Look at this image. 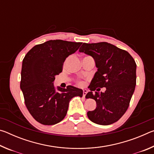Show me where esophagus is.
I'll return each mask as SVG.
<instances>
[{
  "label": "esophagus",
  "mask_w": 154,
  "mask_h": 154,
  "mask_svg": "<svg viewBox=\"0 0 154 154\" xmlns=\"http://www.w3.org/2000/svg\"><path fill=\"white\" fill-rule=\"evenodd\" d=\"M88 93V90H83V97L85 98V95H86V94Z\"/></svg>",
  "instance_id": "34e87169"
}]
</instances>
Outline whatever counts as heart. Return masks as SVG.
<instances>
[{
	"mask_svg": "<svg viewBox=\"0 0 154 154\" xmlns=\"http://www.w3.org/2000/svg\"><path fill=\"white\" fill-rule=\"evenodd\" d=\"M79 84L81 85H83V82H79Z\"/></svg>",
	"mask_w": 154,
	"mask_h": 154,
	"instance_id": "obj_1",
	"label": "heart"
}]
</instances>
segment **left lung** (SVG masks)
Instances as JSON below:
<instances>
[{
	"instance_id": "obj_1",
	"label": "left lung",
	"mask_w": 154,
	"mask_h": 154,
	"mask_svg": "<svg viewBox=\"0 0 154 154\" xmlns=\"http://www.w3.org/2000/svg\"><path fill=\"white\" fill-rule=\"evenodd\" d=\"M79 51L92 56L98 68L85 96L96 102L94 110L87 113L88 118L100 125L113 124L129 106L136 85V62L128 52L106 42L84 43ZM104 87L105 93L96 92Z\"/></svg>"
}]
</instances>
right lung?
<instances>
[{
  "instance_id": "obj_1",
  "label": "right lung",
  "mask_w": 154,
  "mask_h": 154,
  "mask_svg": "<svg viewBox=\"0 0 154 154\" xmlns=\"http://www.w3.org/2000/svg\"><path fill=\"white\" fill-rule=\"evenodd\" d=\"M82 43L50 40L34 46L25 56L21 71L20 88L25 105L34 119L54 125L66 116L70 100L82 97L83 90L72 85H54L56 75L62 71L65 60L77 51Z\"/></svg>"
}]
</instances>
